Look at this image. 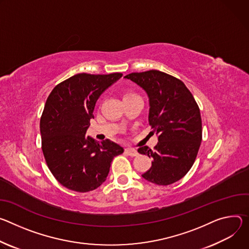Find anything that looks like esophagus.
Returning a JSON list of instances; mask_svg holds the SVG:
<instances>
[{"instance_id":"obj_1","label":"esophagus","mask_w":249,"mask_h":249,"mask_svg":"<svg viewBox=\"0 0 249 249\" xmlns=\"http://www.w3.org/2000/svg\"><path fill=\"white\" fill-rule=\"evenodd\" d=\"M125 153L127 154V155H129V156H131V157H135V156H137L139 155V152H137L135 149H133V148H125Z\"/></svg>"}]
</instances>
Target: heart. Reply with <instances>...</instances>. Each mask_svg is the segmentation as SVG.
Segmentation results:
<instances>
[{
  "instance_id": "1",
  "label": "heart",
  "mask_w": 249,
  "mask_h": 249,
  "mask_svg": "<svg viewBox=\"0 0 249 249\" xmlns=\"http://www.w3.org/2000/svg\"><path fill=\"white\" fill-rule=\"evenodd\" d=\"M126 95H131V94H126Z\"/></svg>"
}]
</instances>
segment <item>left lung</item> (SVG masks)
Listing matches in <instances>:
<instances>
[{
	"label": "left lung",
	"instance_id": "obj_1",
	"mask_svg": "<svg viewBox=\"0 0 249 249\" xmlns=\"http://www.w3.org/2000/svg\"><path fill=\"white\" fill-rule=\"evenodd\" d=\"M142 87L149 98L150 133L158 135L151 150L137 149L151 157L152 165L142 176L157 185H170L193 166L202 142L200 108L184 83L164 72L149 70L124 76Z\"/></svg>",
	"mask_w": 249,
	"mask_h": 249
}]
</instances>
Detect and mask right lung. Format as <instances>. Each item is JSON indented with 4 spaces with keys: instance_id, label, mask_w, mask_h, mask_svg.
<instances>
[{
    "instance_id": "right-lung-1",
    "label": "right lung",
    "mask_w": 249,
    "mask_h": 249,
    "mask_svg": "<svg viewBox=\"0 0 249 249\" xmlns=\"http://www.w3.org/2000/svg\"><path fill=\"white\" fill-rule=\"evenodd\" d=\"M123 76L76 74L49 94L40 118L41 147L47 166L62 186L86 193L107 179L110 163L124 152L119 144L86 137L102 93Z\"/></svg>"
}]
</instances>
